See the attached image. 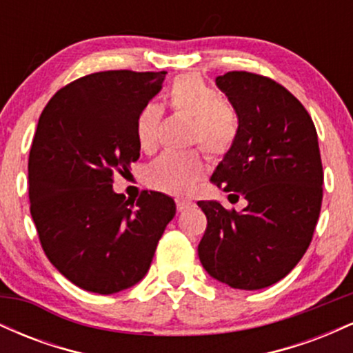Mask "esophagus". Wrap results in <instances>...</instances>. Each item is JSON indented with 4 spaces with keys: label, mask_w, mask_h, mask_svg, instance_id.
Segmentation results:
<instances>
[{
    "label": "esophagus",
    "mask_w": 353,
    "mask_h": 353,
    "mask_svg": "<svg viewBox=\"0 0 353 353\" xmlns=\"http://www.w3.org/2000/svg\"><path fill=\"white\" fill-rule=\"evenodd\" d=\"M176 204H177V212H184V210H188L189 208H192L194 202L192 201H188V199H177Z\"/></svg>",
    "instance_id": "34e87169"
}]
</instances>
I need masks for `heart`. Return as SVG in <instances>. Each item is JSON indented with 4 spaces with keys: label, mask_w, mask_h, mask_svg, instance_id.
<instances>
[{
    "label": "heart",
    "mask_w": 353,
    "mask_h": 353,
    "mask_svg": "<svg viewBox=\"0 0 353 353\" xmlns=\"http://www.w3.org/2000/svg\"><path fill=\"white\" fill-rule=\"evenodd\" d=\"M171 109L192 117L189 143L197 144L212 159H222L232 151L241 134V116L232 104L222 101L221 92L197 74H182L172 81L168 91ZM164 109L157 103H145L134 121L136 141L144 152L156 151ZM205 174L201 151H168L145 169L144 179L151 188L188 196Z\"/></svg>",
    "instance_id": "heart-1"
}]
</instances>
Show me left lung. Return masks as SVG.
Returning a JSON list of instances; mask_svg holds the SVG:
<instances>
[{"instance_id":"8db88e82","label":"left lung","mask_w":353,"mask_h":353,"mask_svg":"<svg viewBox=\"0 0 353 353\" xmlns=\"http://www.w3.org/2000/svg\"><path fill=\"white\" fill-rule=\"evenodd\" d=\"M216 84L241 116V134L210 181L247 205L197 202L208 217L197 252L216 281L264 289L299 264L314 236L323 184L317 131L301 101L267 76L229 71Z\"/></svg>"}]
</instances>
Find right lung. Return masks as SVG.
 <instances>
[{
	"mask_svg": "<svg viewBox=\"0 0 353 353\" xmlns=\"http://www.w3.org/2000/svg\"><path fill=\"white\" fill-rule=\"evenodd\" d=\"M165 74L92 72L61 88L39 116L28 161L31 217L51 264L88 292L139 282L176 216L165 194L144 190L131 202L112 190L114 172L139 159L137 111Z\"/></svg>",
	"mask_w": 353,
	"mask_h": 353,
	"instance_id": "1",
	"label": "right lung"
}]
</instances>
